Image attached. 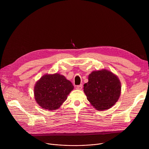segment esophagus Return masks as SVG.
Returning <instances> with one entry per match:
<instances>
[{"mask_svg": "<svg viewBox=\"0 0 149 149\" xmlns=\"http://www.w3.org/2000/svg\"><path fill=\"white\" fill-rule=\"evenodd\" d=\"M82 88V84L79 85V86H77V90H81Z\"/></svg>", "mask_w": 149, "mask_h": 149, "instance_id": "esophagus-1", "label": "esophagus"}]
</instances>
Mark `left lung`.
<instances>
[{"label":"left lung","instance_id":"8db88e82","mask_svg":"<svg viewBox=\"0 0 149 149\" xmlns=\"http://www.w3.org/2000/svg\"><path fill=\"white\" fill-rule=\"evenodd\" d=\"M121 90L118 77L106 69L93 71L88 75V82L84 85L87 100L98 111L113 107L120 98Z\"/></svg>","mask_w":149,"mask_h":149}]
</instances>
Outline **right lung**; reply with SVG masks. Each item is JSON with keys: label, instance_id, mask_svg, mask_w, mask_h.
<instances>
[{"label": "right lung", "instance_id": "add662e5", "mask_svg": "<svg viewBox=\"0 0 149 149\" xmlns=\"http://www.w3.org/2000/svg\"><path fill=\"white\" fill-rule=\"evenodd\" d=\"M72 82L58 73L45 74L34 86L35 100L43 109H58L73 90Z\"/></svg>", "mask_w": 149, "mask_h": 149}]
</instances>
